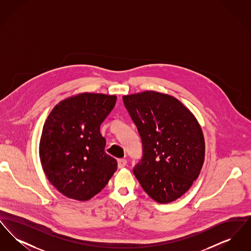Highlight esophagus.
<instances>
[{"instance_id":"1","label":"esophagus","mask_w":251,"mask_h":251,"mask_svg":"<svg viewBox=\"0 0 251 251\" xmlns=\"http://www.w3.org/2000/svg\"><path fill=\"white\" fill-rule=\"evenodd\" d=\"M126 165H127V161H126L125 159H119V160H118V166H119V168H123Z\"/></svg>"}]
</instances>
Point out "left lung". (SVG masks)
Returning a JSON list of instances; mask_svg holds the SVG:
<instances>
[{
    "label": "left lung",
    "instance_id": "1",
    "mask_svg": "<svg viewBox=\"0 0 251 251\" xmlns=\"http://www.w3.org/2000/svg\"><path fill=\"white\" fill-rule=\"evenodd\" d=\"M122 99L143 144L134 176L157 202L178 200L190 189L203 166L205 141L199 121L168 94L148 90Z\"/></svg>",
    "mask_w": 251,
    "mask_h": 251
}]
</instances>
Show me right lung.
Wrapping results in <instances>:
<instances>
[{"instance_id": "right-lung-1", "label": "right lung", "mask_w": 251, "mask_h": 251, "mask_svg": "<svg viewBox=\"0 0 251 251\" xmlns=\"http://www.w3.org/2000/svg\"><path fill=\"white\" fill-rule=\"evenodd\" d=\"M117 96L79 93L57 103L44 123L39 158L49 181L72 200L86 201L101 191L117 171L104 151L100 127Z\"/></svg>"}]
</instances>
